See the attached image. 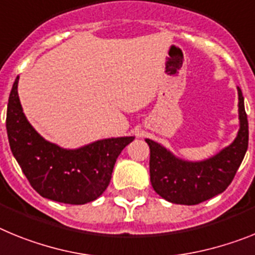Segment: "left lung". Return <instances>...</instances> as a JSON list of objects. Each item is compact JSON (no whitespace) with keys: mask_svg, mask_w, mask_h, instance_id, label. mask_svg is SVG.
I'll list each match as a JSON object with an SVG mask.
<instances>
[{"mask_svg":"<svg viewBox=\"0 0 255 255\" xmlns=\"http://www.w3.org/2000/svg\"><path fill=\"white\" fill-rule=\"evenodd\" d=\"M238 95L240 122L238 136L210 158L200 161L185 160L160 143L146 138L150 147V181L161 198L174 204L196 205L229 187L244 159L249 141L244 96L239 87Z\"/></svg>","mask_w":255,"mask_h":255,"instance_id":"left-lung-1","label":"left lung"}]
</instances>
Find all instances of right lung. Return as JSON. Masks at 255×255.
Masks as SVG:
<instances>
[{"instance_id":"1","label":"right lung","mask_w":255,"mask_h":255,"mask_svg":"<svg viewBox=\"0 0 255 255\" xmlns=\"http://www.w3.org/2000/svg\"><path fill=\"white\" fill-rule=\"evenodd\" d=\"M19 77L10 92L6 115L8 143L33 189L64 204L96 200L109 186L117 158L133 136L97 140L78 149H64L45 140L23 113L17 95Z\"/></svg>"}]
</instances>
